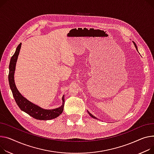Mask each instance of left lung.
<instances>
[{"label": "left lung", "mask_w": 154, "mask_h": 154, "mask_svg": "<svg viewBox=\"0 0 154 154\" xmlns=\"http://www.w3.org/2000/svg\"><path fill=\"white\" fill-rule=\"evenodd\" d=\"M133 43H134V42H133ZM134 46H135V47H136V49H137V46H136V45L135 44V43H134ZM88 113L90 115V116H91V117H92V118H95V119H97L95 116H94V115H92L91 113H90V112H88Z\"/></svg>", "instance_id": "obj_1"}]
</instances>
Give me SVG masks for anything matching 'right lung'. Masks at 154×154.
<instances>
[{
	"instance_id": "obj_1",
	"label": "right lung",
	"mask_w": 154,
	"mask_h": 154,
	"mask_svg": "<svg viewBox=\"0 0 154 154\" xmlns=\"http://www.w3.org/2000/svg\"><path fill=\"white\" fill-rule=\"evenodd\" d=\"M22 43H20L17 46L14 54L10 59L9 64V74H8V82L10 89L12 91V94L14 99L18 107L22 111L25 112L29 116L35 119L39 120H50L58 117L62 113L64 109V95L63 97V105L61 106L53 109H45L35 105L30 102L18 91L16 87L14 81V73L15 70V66L17 60L18 56L21 48Z\"/></svg>"
}]
</instances>
